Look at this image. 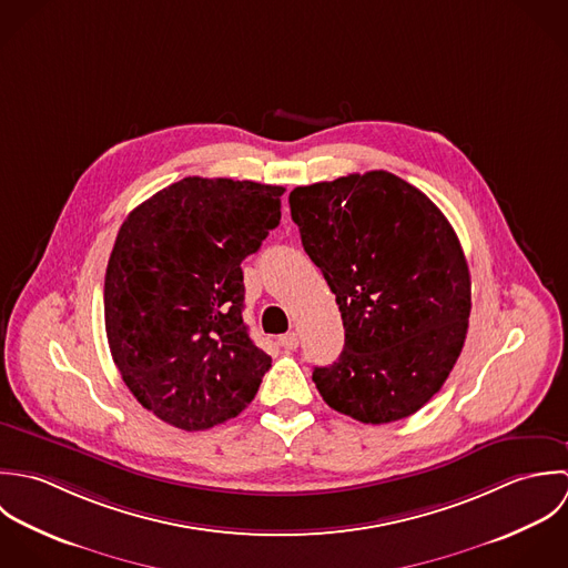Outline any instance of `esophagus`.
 <instances>
[{
  "label": "esophagus",
  "instance_id": "34e87169",
  "mask_svg": "<svg viewBox=\"0 0 568 568\" xmlns=\"http://www.w3.org/2000/svg\"><path fill=\"white\" fill-rule=\"evenodd\" d=\"M278 342H281V346H283L285 351H296V348H298V336H296L294 332H290V334L281 336Z\"/></svg>",
  "mask_w": 568,
  "mask_h": 568
}]
</instances>
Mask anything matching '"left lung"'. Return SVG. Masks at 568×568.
Instances as JSON below:
<instances>
[{
  "instance_id": "1",
  "label": "left lung",
  "mask_w": 568,
  "mask_h": 568,
  "mask_svg": "<svg viewBox=\"0 0 568 568\" xmlns=\"http://www.w3.org/2000/svg\"><path fill=\"white\" fill-rule=\"evenodd\" d=\"M290 211L344 325L341 357L314 368L318 393L362 424L410 417L439 393L467 334L471 283L454 227L388 171L298 186Z\"/></svg>"
}]
</instances>
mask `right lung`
<instances>
[{
  "instance_id": "1",
  "label": "right lung",
  "mask_w": 568,
  "mask_h": 568,
  "mask_svg": "<svg viewBox=\"0 0 568 568\" xmlns=\"http://www.w3.org/2000/svg\"><path fill=\"white\" fill-rule=\"evenodd\" d=\"M283 186L184 178L129 213L105 274V329L133 397L209 430L256 395L272 357L243 323L241 261L281 222Z\"/></svg>"
}]
</instances>
